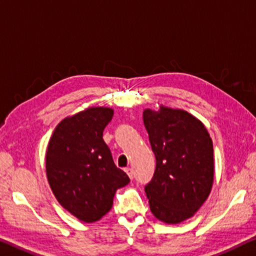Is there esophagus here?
I'll use <instances>...</instances> for the list:
<instances>
[{
	"label": "esophagus",
	"instance_id": "obj_1",
	"mask_svg": "<svg viewBox=\"0 0 256 256\" xmlns=\"http://www.w3.org/2000/svg\"><path fill=\"white\" fill-rule=\"evenodd\" d=\"M125 172H126V174L128 176V178L130 179H133V176H134V174H133V170L131 168H125Z\"/></svg>",
	"mask_w": 256,
	"mask_h": 256
}]
</instances>
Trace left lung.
<instances>
[{"label": "left lung", "instance_id": "8db88e82", "mask_svg": "<svg viewBox=\"0 0 256 256\" xmlns=\"http://www.w3.org/2000/svg\"><path fill=\"white\" fill-rule=\"evenodd\" d=\"M144 123L156 157L144 186L152 213L176 224L200 208L213 186V142L200 120L182 109H144Z\"/></svg>", "mask_w": 256, "mask_h": 256}]
</instances>
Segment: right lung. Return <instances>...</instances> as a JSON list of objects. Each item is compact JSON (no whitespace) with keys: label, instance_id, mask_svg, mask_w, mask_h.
<instances>
[{"label":"right lung","instance_id":"add662e5","mask_svg":"<svg viewBox=\"0 0 256 256\" xmlns=\"http://www.w3.org/2000/svg\"><path fill=\"white\" fill-rule=\"evenodd\" d=\"M112 115V108L90 107L66 117L48 144L46 176L52 192L64 210L86 223L107 214L116 190L130 182L102 139Z\"/></svg>","mask_w":256,"mask_h":256}]
</instances>
